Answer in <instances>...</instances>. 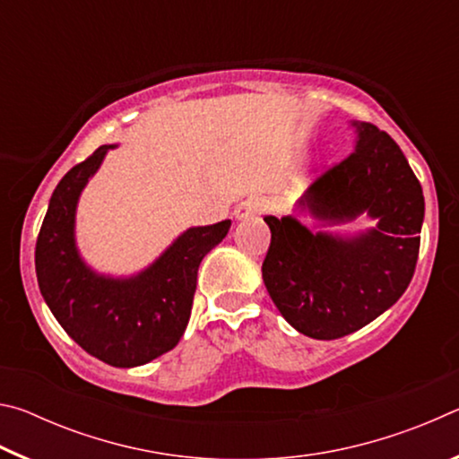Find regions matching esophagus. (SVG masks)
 <instances>
[{
	"mask_svg": "<svg viewBox=\"0 0 459 459\" xmlns=\"http://www.w3.org/2000/svg\"><path fill=\"white\" fill-rule=\"evenodd\" d=\"M267 204L265 200H261L257 196H251L243 202H238L237 208H235V219L237 221H247V219H255V216H259L263 211H265Z\"/></svg>",
	"mask_w": 459,
	"mask_h": 459,
	"instance_id": "1",
	"label": "esophagus"
}]
</instances>
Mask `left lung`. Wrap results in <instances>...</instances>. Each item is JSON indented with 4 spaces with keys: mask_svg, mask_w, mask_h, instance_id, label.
Instances as JSON below:
<instances>
[{
    "mask_svg": "<svg viewBox=\"0 0 459 459\" xmlns=\"http://www.w3.org/2000/svg\"><path fill=\"white\" fill-rule=\"evenodd\" d=\"M354 152L298 200V216H267L271 245L263 281L287 322L304 336L336 340L386 312L411 283L425 216L421 184L391 135L352 121ZM367 215L375 228L330 233Z\"/></svg>",
    "mask_w": 459,
    "mask_h": 459,
    "instance_id": "1",
    "label": "left lung"
}]
</instances>
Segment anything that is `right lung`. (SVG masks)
<instances>
[{"mask_svg":"<svg viewBox=\"0 0 459 459\" xmlns=\"http://www.w3.org/2000/svg\"><path fill=\"white\" fill-rule=\"evenodd\" d=\"M115 147L100 145L52 192L36 240V277L46 306L82 351L111 367L134 368L180 342L200 263L227 237L230 221L186 229L135 275L99 273L76 247V206L84 186Z\"/></svg>","mask_w":459,"mask_h":459,"instance_id":"1","label":"right lung"}]
</instances>
